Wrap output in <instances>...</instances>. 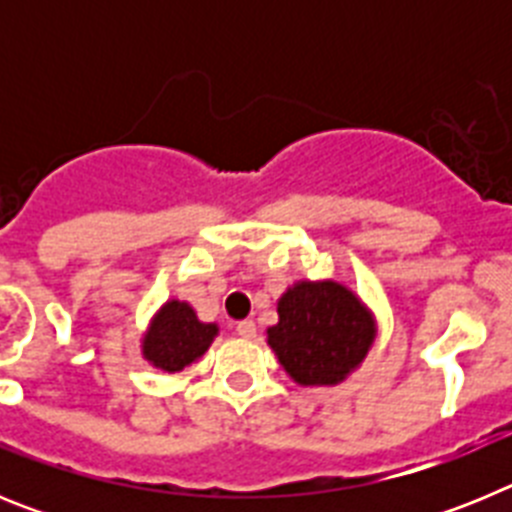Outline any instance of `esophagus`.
<instances>
[{
    "label": "esophagus",
    "mask_w": 512,
    "mask_h": 512,
    "mask_svg": "<svg viewBox=\"0 0 512 512\" xmlns=\"http://www.w3.org/2000/svg\"><path fill=\"white\" fill-rule=\"evenodd\" d=\"M235 330H238L241 338H256V323L253 320H241V323L235 325Z\"/></svg>",
    "instance_id": "34e87169"
}]
</instances>
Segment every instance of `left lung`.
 Segmentation results:
<instances>
[{
    "label": "left lung",
    "instance_id": "8db88e82",
    "mask_svg": "<svg viewBox=\"0 0 512 512\" xmlns=\"http://www.w3.org/2000/svg\"><path fill=\"white\" fill-rule=\"evenodd\" d=\"M279 323L266 341L284 372L302 387H333L366 359L377 320L343 284L297 282L279 297Z\"/></svg>",
    "mask_w": 512,
    "mask_h": 512
}]
</instances>
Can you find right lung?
<instances>
[{
    "instance_id": "obj_1",
    "label": "right lung",
    "mask_w": 512,
    "mask_h": 512,
    "mask_svg": "<svg viewBox=\"0 0 512 512\" xmlns=\"http://www.w3.org/2000/svg\"><path fill=\"white\" fill-rule=\"evenodd\" d=\"M215 336L217 325L202 323L189 302L169 300L143 336V359L161 372H182L205 354Z\"/></svg>"
}]
</instances>
